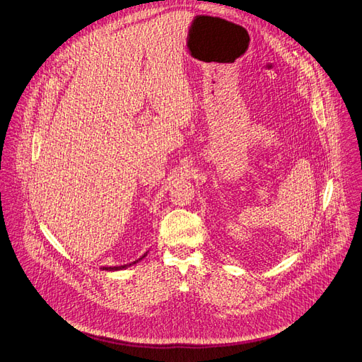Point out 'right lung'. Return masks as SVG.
<instances>
[{
    "label": "right lung",
    "instance_id": "1",
    "mask_svg": "<svg viewBox=\"0 0 362 362\" xmlns=\"http://www.w3.org/2000/svg\"><path fill=\"white\" fill-rule=\"evenodd\" d=\"M148 252V251H147ZM147 252H144L139 259H136V261H133V262H129V264H124V266H115V267H103V270H107V272H118V270H125V269H128V267H131V266H134L136 262H139V261H141L146 255H147Z\"/></svg>",
    "mask_w": 362,
    "mask_h": 362
}]
</instances>
